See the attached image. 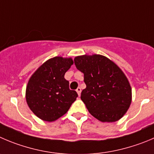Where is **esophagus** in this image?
Returning a JSON list of instances; mask_svg holds the SVG:
<instances>
[{
	"label": "esophagus",
	"mask_w": 154,
	"mask_h": 154,
	"mask_svg": "<svg viewBox=\"0 0 154 154\" xmlns=\"http://www.w3.org/2000/svg\"><path fill=\"white\" fill-rule=\"evenodd\" d=\"M81 91H82V89L80 87H79L78 88L76 89V92H77V94H78L79 96H80V94H81Z\"/></svg>",
	"instance_id": "obj_1"
}]
</instances>
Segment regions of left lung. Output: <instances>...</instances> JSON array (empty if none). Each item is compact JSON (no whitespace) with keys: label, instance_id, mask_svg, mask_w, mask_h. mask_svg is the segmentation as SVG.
Returning a JSON list of instances; mask_svg holds the SVG:
<instances>
[{"label":"left lung","instance_id":"8db88e82","mask_svg":"<svg viewBox=\"0 0 154 154\" xmlns=\"http://www.w3.org/2000/svg\"><path fill=\"white\" fill-rule=\"evenodd\" d=\"M74 62L84 73L81 99L89 112L103 122L119 120L131 103V88L122 70L100 54L75 57Z\"/></svg>","mask_w":154,"mask_h":154}]
</instances>
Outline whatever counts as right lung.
<instances>
[{"label": "right lung", "instance_id": "right-lung-1", "mask_svg": "<svg viewBox=\"0 0 154 154\" xmlns=\"http://www.w3.org/2000/svg\"><path fill=\"white\" fill-rule=\"evenodd\" d=\"M73 64L71 57H55L35 70L28 82L27 104L33 113L46 122H54L66 114L78 94L70 90L64 75Z\"/></svg>", "mask_w": 154, "mask_h": 154}]
</instances>
